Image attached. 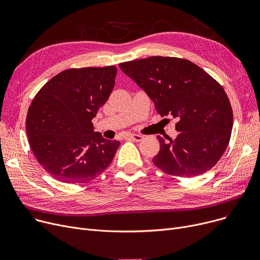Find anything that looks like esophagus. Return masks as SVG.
<instances>
[{
	"label": "esophagus",
	"mask_w": 260,
	"mask_h": 260,
	"mask_svg": "<svg viewBox=\"0 0 260 260\" xmlns=\"http://www.w3.org/2000/svg\"><path fill=\"white\" fill-rule=\"evenodd\" d=\"M126 139L133 140V141H136V142H140V141L143 140V136L138 135V134H131V135L126 136Z\"/></svg>",
	"instance_id": "1"
}]
</instances>
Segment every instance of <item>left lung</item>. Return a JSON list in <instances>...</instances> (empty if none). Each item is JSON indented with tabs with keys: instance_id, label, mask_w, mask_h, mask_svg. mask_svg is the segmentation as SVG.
Listing matches in <instances>:
<instances>
[{
	"instance_id": "obj_1",
	"label": "left lung",
	"mask_w": 260,
	"mask_h": 260,
	"mask_svg": "<svg viewBox=\"0 0 260 260\" xmlns=\"http://www.w3.org/2000/svg\"><path fill=\"white\" fill-rule=\"evenodd\" d=\"M119 67L146 92L161 117L179 120L175 140L158 136L160 151L154 165L186 178L211 170L225 152L233 127L222 86L193 62L179 58L149 57Z\"/></svg>"
}]
</instances>
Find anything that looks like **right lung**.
<instances>
[{"mask_svg":"<svg viewBox=\"0 0 260 260\" xmlns=\"http://www.w3.org/2000/svg\"><path fill=\"white\" fill-rule=\"evenodd\" d=\"M117 68H71L51 78L28 108L26 132L38 162L65 183L94 179L111 165L120 142L93 132L91 120L115 86Z\"/></svg>","mask_w":260,"mask_h":260,"instance_id":"add662e5","label":"right lung"}]
</instances>
